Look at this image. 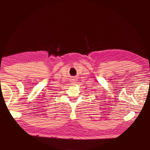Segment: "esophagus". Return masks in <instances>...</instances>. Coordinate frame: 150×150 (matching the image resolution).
I'll return each mask as SVG.
<instances>
[{
    "mask_svg": "<svg viewBox=\"0 0 150 150\" xmlns=\"http://www.w3.org/2000/svg\"><path fill=\"white\" fill-rule=\"evenodd\" d=\"M76 82V79H71V84L75 83Z\"/></svg>",
    "mask_w": 150,
    "mask_h": 150,
    "instance_id": "obj_1",
    "label": "esophagus"
}]
</instances>
